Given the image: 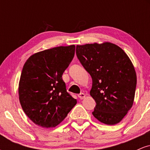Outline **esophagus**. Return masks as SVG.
Segmentation results:
<instances>
[{
  "instance_id": "34e87169",
  "label": "esophagus",
  "mask_w": 150,
  "mask_h": 150,
  "mask_svg": "<svg viewBox=\"0 0 150 150\" xmlns=\"http://www.w3.org/2000/svg\"><path fill=\"white\" fill-rule=\"evenodd\" d=\"M77 97L80 98V99H83L85 97V94H84V93H80V94H79L78 95H77Z\"/></svg>"
}]
</instances>
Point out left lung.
Returning a JSON list of instances; mask_svg holds the SVG:
<instances>
[{
	"label": "left lung",
	"instance_id": "8db88e82",
	"mask_svg": "<svg viewBox=\"0 0 150 150\" xmlns=\"http://www.w3.org/2000/svg\"><path fill=\"white\" fill-rule=\"evenodd\" d=\"M76 55L92 79L90 95L97 104L93 116L105 124L119 123L135 97L137 77L130 58L109 42L77 45Z\"/></svg>",
	"mask_w": 150,
	"mask_h": 150
}]
</instances>
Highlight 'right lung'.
Wrapping results in <instances>:
<instances>
[{"label":"right lung","mask_w":150,"mask_h":150,"mask_svg":"<svg viewBox=\"0 0 150 150\" xmlns=\"http://www.w3.org/2000/svg\"><path fill=\"white\" fill-rule=\"evenodd\" d=\"M75 50L74 45L45 50L31 56L24 65L19 99L25 114L39 126L56 127L77 104L62 79Z\"/></svg>","instance_id":"add662e5"}]
</instances>
